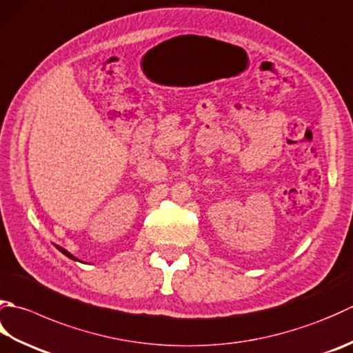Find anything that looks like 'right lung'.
<instances>
[{
  "instance_id": "obj_1",
  "label": "right lung",
  "mask_w": 353,
  "mask_h": 353,
  "mask_svg": "<svg viewBox=\"0 0 353 353\" xmlns=\"http://www.w3.org/2000/svg\"><path fill=\"white\" fill-rule=\"evenodd\" d=\"M57 248H58V250H59V251H61V252H62V254H64V255H67V257H70V259H73V260H76V259H74V257H73V255H72V254H70V252H68V251H65V250H64V248H61V246H57Z\"/></svg>"
}]
</instances>
